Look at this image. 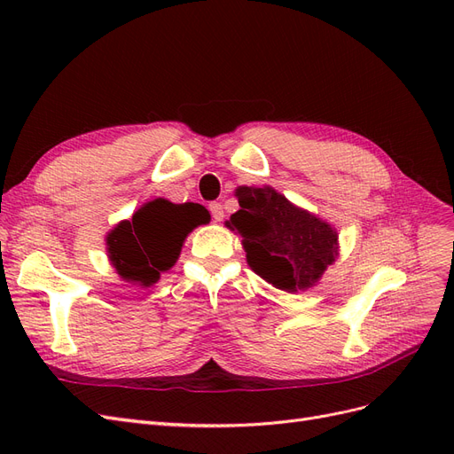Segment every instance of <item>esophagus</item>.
Returning <instances> with one entry per match:
<instances>
[{
  "label": "esophagus",
  "mask_w": 454,
  "mask_h": 454,
  "mask_svg": "<svg viewBox=\"0 0 454 454\" xmlns=\"http://www.w3.org/2000/svg\"><path fill=\"white\" fill-rule=\"evenodd\" d=\"M210 214L214 217V222H223V217H225L223 204L222 202H212L210 204Z\"/></svg>",
  "instance_id": "34e87169"
}]
</instances>
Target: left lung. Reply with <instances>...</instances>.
<instances>
[{
    "mask_svg": "<svg viewBox=\"0 0 454 454\" xmlns=\"http://www.w3.org/2000/svg\"><path fill=\"white\" fill-rule=\"evenodd\" d=\"M240 210L225 225L242 237L255 274L284 292L309 290L337 257V231L272 187H239Z\"/></svg>",
    "mask_w": 454,
    "mask_h": 454,
    "instance_id": "8db88e82",
    "label": "left lung"
}]
</instances>
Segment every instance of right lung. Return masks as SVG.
Here are the masks:
<instances>
[{"label": "right lung", "instance_id": "right-lung-1", "mask_svg": "<svg viewBox=\"0 0 454 454\" xmlns=\"http://www.w3.org/2000/svg\"><path fill=\"white\" fill-rule=\"evenodd\" d=\"M208 222L210 214L202 204L155 199L109 232V261L122 280L147 287L174 267L189 232Z\"/></svg>", "mask_w": 454, "mask_h": 454}]
</instances>
